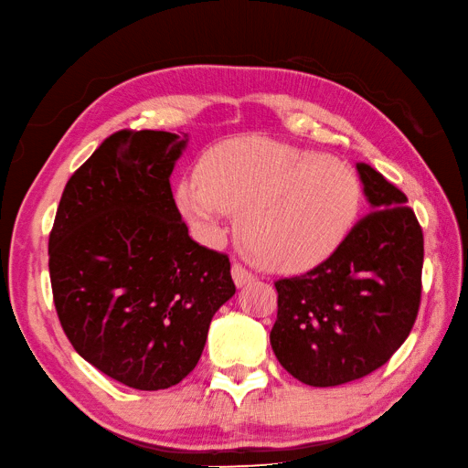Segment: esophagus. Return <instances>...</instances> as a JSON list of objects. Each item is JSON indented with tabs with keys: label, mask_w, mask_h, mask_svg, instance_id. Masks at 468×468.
<instances>
[{
	"label": "esophagus",
	"mask_w": 468,
	"mask_h": 468,
	"mask_svg": "<svg viewBox=\"0 0 468 468\" xmlns=\"http://www.w3.org/2000/svg\"><path fill=\"white\" fill-rule=\"evenodd\" d=\"M230 271H232V280L238 288H242V286H246V283L254 280V273L246 270L242 264H232Z\"/></svg>",
	"instance_id": "1"
}]
</instances>
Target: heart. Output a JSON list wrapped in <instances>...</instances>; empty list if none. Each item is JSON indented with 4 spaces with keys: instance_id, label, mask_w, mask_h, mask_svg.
<instances>
[{
    "instance_id": "heart-1",
    "label": "heart",
    "mask_w": 468,
    "mask_h": 468,
    "mask_svg": "<svg viewBox=\"0 0 468 468\" xmlns=\"http://www.w3.org/2000/svg\"><path fill=\"white\" fill-rule=\"evenodd\" d=\"M182 216L207 236H220L228 212L238 240L258 266L303 271L344 238L359 204L351 170L329 156L266 139H234L210 148L200 175L178 182Z\"/></svg>"
}]
</instances>
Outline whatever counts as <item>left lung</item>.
Wrapping results in <instances>:
<instances>
[{
    "label": "left lung",
    "mask_w": 468,
    "mask_h": 468,
    "mask_svg": "<svg viewBox=\"0 0 468 468\" xmlns=\"http://www.w3.org/2000/svg\"><path fill=\"white\" fill-rule=\"evenodd\" d=\"M369 214L320 266L276 282L270 344L282 367L312 387L366 378L411 334L420 303L423 230L407 197L357 163Z\"/></svg>",
    "instance_id": "left-lung-1"
}]
</instances>
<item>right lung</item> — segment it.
Masks as SVG:
<instances>
[{
  "label": "right lung",
  "mask_w": 468,
  "mask_h": 468,
  "mask_svg": "<svg viewBox=\"0 0 468 468\" xmlns=\"http://www.w3.org/2000/svg\"><path fill=\"white\" fill-rule=\"evenodd\" d=\"M188 134L119 131L67 182L49 234L57 315L90 366L141 391L197 367L236 286L226 254L188 236L170 175Z\"/></svg>",
  "instance_id": "add662e5"
}]
</instances>
